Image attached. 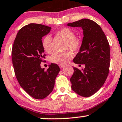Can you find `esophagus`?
<instances>
[{
	"label": "esophagus",
	"mask_w": 122,
	"mask_h": 122,
	"mask_svg": "<svg viewBox=\"0 0 122 122\" xmlns=\"http://www.w3.org/2000/svg\"><path fill=\"white\" fill-rule=\"evenodd\" d=\"M59 66H60V68H61V69H62L63 67H65V66H64V65H59Z\"/></svg>",
	"instance_id": "1"
}]
</instances>
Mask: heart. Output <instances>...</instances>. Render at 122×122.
Instances as JSON below:
<instances>
[{"label": "heart", "instance_id": "b5f03b06", "mask_svg": "<svg viewBox=\"0 0 122 122\" xmlns=\"http://www.w3.org/2000/svg\"><path fill=\"white\" fill-rule=\"evenodd\" d=\"M57 36H60L66 40L65 49H70L76 52L80 49L81 42L80 40L75 37V33L71 29L64 28L56 32ZM42 46L45 52L49 53L52 49V38L50 35H46L42 40ZM73 58V54L70 51L65 53H55L51 57V61L57 65H65Z\"/></svg>", "mask_w": 122, "mask_h": 122}]
</instances>
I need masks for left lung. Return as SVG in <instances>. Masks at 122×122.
<instances>
[{
  "label": "left lung",
  "mask_w": 122,
  "mask_h": 122,
  "mask_svg": "<svg viewBox=\"0 0 122 122\" xmlns=\"http://www.w3.org/2000/svg\"><path fill=\"white\" fill-rule=\"evenodd\" d=\"M67 25L81 27L83 30L81 46L73 62L79 66L84 65L85 68L73 67L70 82L76 94L89 97L101 89L107 77L110 60L109 44L100 26L93 20L83 19Z\"/></svg>",
  "instance_id": "1"
}]
</instances>
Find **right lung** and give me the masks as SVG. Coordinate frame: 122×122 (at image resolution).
<instances>
[{
    "instance_id": "add662e5",
    "label": "right lung",
    "mask_w": 122,
    "mask_h": 122,
    "mask_svg": "<svg viewBox=\"0 0 122 122\" xmlns=\"http://www.w3.org/2000/svg\"><path fill=\"white\" fill-rule=\"evenodd\" d=\"M52 28L30 23L19 30L12 49V60L16 77L20 86L35 99H42L52 93L60 71L57 64H51L46 70L41 68L45 58L42 37Z\"/></svg>"
}]
</instances>
